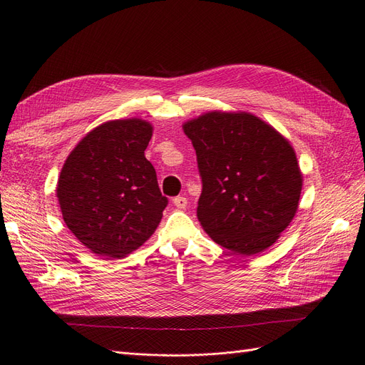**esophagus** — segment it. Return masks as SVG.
Wrapping results in <instances>:
<instances>
[{"mask_svg": "<svg viewBox=\"0 0 365 365\" xmlns=\"http://www.w3.org/2000/svg\"><path fill=\"white\" fill-rule=\"evenodd\" d=\"M173 203H174V206L178 207V209H185L186 205H187V200L185 197L179 195V197H174L173 198Z\"/></svg>", "mask_w": 365, "mask_h": 365, "instance_id": "1", "label": "esophagus"}]
</instances>
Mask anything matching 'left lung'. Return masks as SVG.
Segmentation results:
<instances>
[{"mask_svg": "<svg viewBox=\"0 0 365 365\" xmlns=\"http://www.w3.org/2000/svg\"><path fill=\"white\" fill-rule=\"evenodd\" d=\"M183 130L203 183L197 218L205 232L239 254L271 247L292 222L302 190L289 141L248 113H207Z\"/></svg>", "mask_w": 365, "mask_h": 365, "instance_id": "8db88e82", "label": "left lung"}]
</instances>
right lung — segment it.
Here are the masks:
<instances>
[{"instance_id":"right-lung-1","label":"right lung","mask_w":365,"mask_h":365,"mask_svg":"<svg viewBox=\"0 0 365 365\" xmlns=\"http://www.w3.org/2000/svg\"><path fill=\"white\" fill-rule=\"evenodd\" d=\"M152 130L140 118L106 121L64 162L57 185L63 220L101 257L120 259L141 247L168 205L144 156Z\"/></svg>"}]
</instances>
